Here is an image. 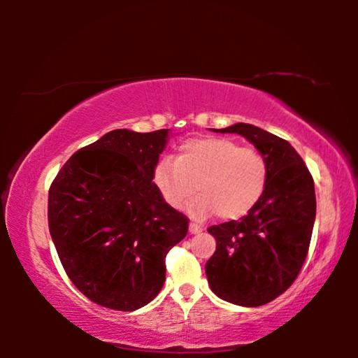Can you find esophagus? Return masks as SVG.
<instances>
[{
  "label": "esophagus",
  "instance_id": "esophagus-1",
  "mask_svg": "<svg viewBox=\"0 0 358 358\" xmlns=\"http://www.w3.org/2000/svg\"><path fill=\"white\" fill-rule=\"evenodd\" d=\"M202 230H203V227L201 226V224L189 222V232H191V234H201Z\"/></svg>",
  "mask_w": 358,
  "mask_h": 358
}]
</instances>
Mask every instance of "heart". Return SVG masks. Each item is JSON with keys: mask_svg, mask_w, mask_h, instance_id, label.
<instances>
[{"mask_svg": "<svg viewBox=\"0 0 358 358\" xmlns=\"http://www.w3.org/2000/svg\"><path fill=\"white\" fill-rule=\"evenodd\" d=\"M155 183L175 210L183 208L196 189L199 196L187 207L192 216L215 211L221 220H237L262 197L268 161L260 150L232 138H192L181 145L177 157L166 156L157 162Z\"/></svg>", "mask_w": 358, "mask_h": 358, "instance_id": "obj_1", "label": "heart"}]
</instances>
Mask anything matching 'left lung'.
Returning a JSON list of instances; mask_svg holds the SVG:
<instances>
[{
  "mask_svg": "<svg viewBox=\"0 0 358 358\" xmlns=\"http://www.w3.org/2000/svg\"><path fill=\"white\" fill-rule=\"evenodd\" d=\"M217 131L243 136L262 151L268 183L240 221L208 227L216 251L205 264V273L220 299L260 306L286 292L305 262L316 217L314 180L284 138L248 123Z\"/></svg>",
  "mask_w": 358,
  "mask_h": 358,
  "instance_id": "obj_1",
  "label": "left lung"
}]
</instances>
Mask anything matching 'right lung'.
<instances>
[{"label":"right lung","mask_w":358,"mask_h":358,"mask_svg":"<svg viewBox=\"0 0 358 358\" xmlns=\"http://www.w3.org/2000/svg\"><path fill=\"white\" fill-rule=\"evenodd\" d=\"M167 129H115L76 151L48 189V229L62 265L96 305L134 311L159 294L166 256L189 220L155 185Z\"/></svg>","instance_id":"add662e5"}]
</instances>
